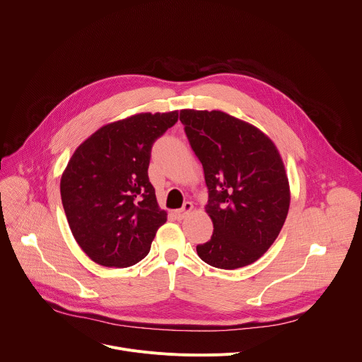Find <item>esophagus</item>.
<instances>
[{
  "label": "esophagus",
  "mask_w": 362,
  "mask_h": 362,
  "mask_svg": "<svg viewBox=\"0 0 362 362\" xmlns=\"http://www.w3.org/2000/svg\"><path fill=\"white\" fill-rule=\"evenodd\" d=\"M192 209H193V204H192L190 202H185L180 209L175 211V218H176V219H179V221L185 219V218L192 212Z\"/></svg>",
  "instance_id": "1"
}]
</instances>
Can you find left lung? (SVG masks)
<instances>
[{
  "label": "left lung",
  "mask_w": 362,
  "mask_h": 362,
  "mask_svg": "<svg viewBox=\"0 0 362 362\" xmlns=\"http://www.w3.org/2000/svg\"><path fill=\"white\" fill-rule=\"evenodd\" d=\"M180 122L208 186L211 240L200 259L219 269L253 264L278 238L289 211V183L274 141L219 110H182Z\"/></svg>",
  "instance_id": "8db88e82"
}]
</instances>
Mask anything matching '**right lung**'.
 <instances>
[{
  "label": "right lung",
  "mask_w": 362,
  "mask_h": 362,
  "mask_svg": "<svg viewBox=\"0 0 362 362\" xmlns=\"http://www.w3.org/2000/svg\"><path fill=\"white\" fill-rule=\"evenodd\" d=\"M177 119L175 110L106 124L71 156L60 182L63 208L74 239L95 264L140 262L166 222L147 169L153 143Z\"/></svg>",
  "instance_id": "add662e5"
}]
</instances>
